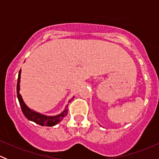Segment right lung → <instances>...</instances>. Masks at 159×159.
Masks as SVG:
<instances>
[{"instance_id": "right-lung-1", "label": "right lung", "mask_w": 159, "mask_h": 159, "mask_svg": "<svg viewBox=\"0 0 159 159\" xmlns=\"http://www.w3.org/2000/svg\"><path fill=\"white\" fill-rule=\"evenodd\" d=\"M20 70L18 74V78H17V98H18L19 103H20V108H21V111L25 116L28 118L30 121H34L36 124L40 125L41 126H54L57 125V123L60 122L65 116H66L68 114V108H65V110L62 112L60 115H57V116H53V117H48L45 115H42L41 114H38L37 112L33 111L28 107L26 106L25 103H24L22 98L20 96V93H19V90H20ZM72 98V99H73ZM70 102V101H69Z\"/></svg>"}]
</instances>
